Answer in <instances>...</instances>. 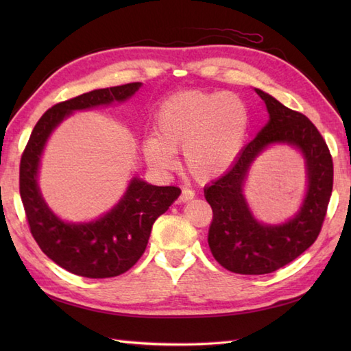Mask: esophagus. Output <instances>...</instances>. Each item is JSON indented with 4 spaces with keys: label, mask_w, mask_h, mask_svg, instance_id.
Masks as SVG:
<instances>
[{
    "label": "esophagus",
    "mask_w": 351,
    "mask_h": 351,
    "mask_svg": "<svg viewBox=\"0 0 351 351\" xmlns=\"http://www.w3.org/2000/svg\"><path fill=\"white\" fill-rule=\"evenodd\" d=\"M195 197V191L190 190V189H184L181 196H180V202H189L190 199Z\"/></svg>",
    "instance_id": "34e87169"
}]
</instances>
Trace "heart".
<instances>
[{"label": "heart", "instance_id": "b5f03b06", "mask_svg": "<svg viewBox=\"0 0 351 351\" xmlns=\"http://www.w3.org/2000/svg\"><path fill=\"white\" fill-rule=\"evenodd\" d=\"M249 108L235 93L189 90L161 104L155 116L156 136L145 140L149 166H176L184 149L185 171L199 182L213 181L234 166L249 132Z\"/></svg>", "mask_w": 351, "mask_h": 351}]
</instances>
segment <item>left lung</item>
<instances>
[{
  "label": "left lung",
  "instance_id": "8db88e82",
  "mask_svg": "<svg viewBox=\"0 0 351 351\" xmlns=\"http://www.w3.org/2000/svg\"><path fill=\"white\" fill-rule=\"evenodd\" d=\"M255 92L265 102L270 119L243 149L228 173L205 187V199L213 208L208 244L215 261L238 274L273 273L309 249L322 230L333 187L332 155L315 125L271 95L259 88ZM271 144L299 148L308 178L301 210L280 226L258 222L242 193L252 161Z\"/></svg>",
  "mask_w": 351,
  "mask_h": 351
}]
</instances>
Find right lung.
Returning a JSON list of instances; mask_svg holds the SVG:
<instances>
[{"label":"right lung","mask_w":351,"mask_h":351,"mask_svg":"<svg viewBox=\"0 0 351 351\" xmlns=\"http://www.w3.org/2000/svg\"><path fill=\"white\" fill-rule=\"evenodd\" d=\"M140 87L141 83H130L98 88L56 104L36 123L22 154L19 193L32 235L51 261L83 278H114L128 271L145 253L155 220L169 210L181 190L132 178L113 210L93 221L68 223L49 210L37 185L43 149L51 132L73 111L123 102Z\"/></svg>","instance_id":"right-lung-1"}]
</instances>
